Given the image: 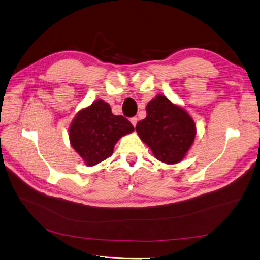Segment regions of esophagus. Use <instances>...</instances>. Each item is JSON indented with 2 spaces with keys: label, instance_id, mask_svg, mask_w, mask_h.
Returning a JSON list of instances; mask_svg holds the SVG:
<instances>
[{
  "label": "esophagus",
  "instance_id": "1",
  "mask_svg": "<svg viewBox=\"0 0 260 260\" xmlns=\"http://www.w3.org/2000/svg\"><path fill=\"white\" fill-rule=\"evenodd\" d=\"M129 121H131V123L133 124L134 126H136V124H137V121H138V120H137V118H136V117H133V118H131V120H129Z\"/></svg>",
  "mask_w": 260,
  "mask_h": 260
}]
</instances>
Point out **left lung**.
<instances>
[{"mask_svg": "<svg viewBox=\"0 0 260 260\" xmlns=\"http://www.w3.org/2000/svg\"><path fill=\"white\" fill-rule=\"evenodd\" d=\"M146 117L139 121L136 132L157 160L178 164L194 142L197 126L189 112L167 96L157 94L145 107Z\"/></svg>", "mask_w": 260, "mask_h": 260, "instance_id": "8db88e82", "label": "left lung"}]
</instances>
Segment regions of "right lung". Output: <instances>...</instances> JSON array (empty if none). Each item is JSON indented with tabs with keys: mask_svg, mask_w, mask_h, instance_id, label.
<instances>
[{
	"mask_svg": "<svg viewBox=\"0 0 260 260\" xmlns=\"http://www.w3.org/2000/svg\"><path fill=\"white\" fill-rule=\"evenodd\" d=\"M131 122L115 116L102 99L81 109L70 123L69 140L87 167H92L114 153L120 138L134 132Z\"/></svg>",
	"mask_w": 260,
	"mask_h": 260,
	"instance_id": "right-lung-1",
	"label": "right lung"
}]
</instances>
